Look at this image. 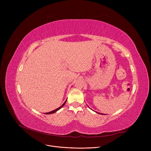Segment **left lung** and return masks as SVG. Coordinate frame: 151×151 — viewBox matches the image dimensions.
Segmentation results:
<instances>
[{
	"label": "left lung",
	"mask_w": 151,
	"mask_h": 151,
	"mask_svg": "<svg viewBox=\"0 0 151 151\" xmlns=\"http://www.w3.org/2000/svg\"><path fill=\"white\" fill-rule=\"evenodd\" d=\"M96 113H97V112H96ZM99 114H101V113H99Z\"/></svg>",
	"instance_id": "left-lung-1"
}]
</instances>
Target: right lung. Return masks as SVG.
I'll use <instances>...</instances> for the list:
<instances>
[{
    "instance_id": "obj_1",
    "label": "right lung",
    "mask_w": 151,
    "mask_h": 151,
    "mask_svg": "<svg viewBox=\"0 0 151 151\" xmlns=\"http://www.w3.org/2000/svg\"><path fill=\"white\" fill-rule=\"evenodd\" d=\"M66 101H67V100H65V101L64 102V104H63V105H62L60 107H59L58 108H57V109H54V110H53V111H51V112H48V113H46L45 114H52V113H55L56 111H58L59 110V109H60L61 108H62L63 106V105H64L65 104V103H66Z\"/></svg>"
}]
</instances>
